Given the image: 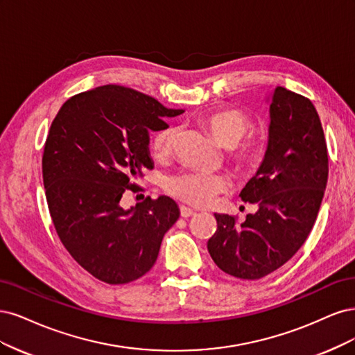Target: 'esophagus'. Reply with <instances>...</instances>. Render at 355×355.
Masks as SVG:
<instances>
[{
	"label": "esophagus",
	"mask_w": 355,
	"mask_h": 355,
	"mask_svg": "<svg viewBox=\"0 0 355 355\" xmlns=\"http://www.w3.org/2000/svg\"><path fill=\"white\" fill-rule=\"evenodd\" d=\"M180 214H181L182 218H189V216L194 215V211L190 209V208H187V207H184V205H182V207H180Z\"/></svg>",
	"instance_id": "34e87169"
}]
</instances>
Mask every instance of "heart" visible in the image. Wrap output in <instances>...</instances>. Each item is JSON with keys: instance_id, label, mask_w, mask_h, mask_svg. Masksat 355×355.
Masks as SVG:
<instances>
[{"instance_id": "heart-1", "label": "heart", "mask_w": 355, "mask_h": 355, "mask_svg": "<svg viewBox=\"0 0 355 355\" xmlns=\"http://www.w3.org/2000/svg\"><path fill=\"white\" fill-rule=\"evenodd\" d=\"M216 144L232 147L228 159L242 175H252L264 165L270 153V144L264 135L248 132L252 130L254 121L239 109H221L209 113L202 119ZM178 130L165 127L157 131L152 140V155L156 159H166L174 153ZM230 189V181L221 174H207L187 171L169 177L165 190L171 196L194 207H207L216 194Z\"/></svg>"}]
</instances>
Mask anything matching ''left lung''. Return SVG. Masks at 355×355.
Returning <instances> with one entry per match:
<instances>
[{
    "instance_id": "obj_1",
    "label": "left lung",
    "mask_w": 355,
    "mask_h": 355,
    "mask_svg": "<svg viewBox=\"0 0 355 355\" xmlns=\"http://www.w3.org/2000/svg\"><path fill=\"white\" fill-rule=\"evenodd\" d=\"M267 161L240 191L257 203L242 224L214 214L216 230L209 255L233 277L258 280L286 264L304 245L315 223L329 174L327 146L313 103L277 87L270 105Z\"/></svg>"
}]
</instances>
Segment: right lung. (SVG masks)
I'll return each instance as SVG.
<instances>
[{
    "mask_svg": "<svg viewBox=\"0 0 355 355\" xmlns=\"http://www.w3.org/2000/svg\"><path fill=\"white\" fill-rule=\"evenodd\" d=\"M156 98L121 85H103L67 100L45 141L42 178L55 232L91 276L130 283L153 267L164 234L180 209L168 196L122 208L144 169H152L148 132L181 115Z\"/></svg>",
    "mask_w": 355,
    "mask_h": 355,
    "instance_id": "add662e5",
    "label": "right lung"
}]
</instances>
